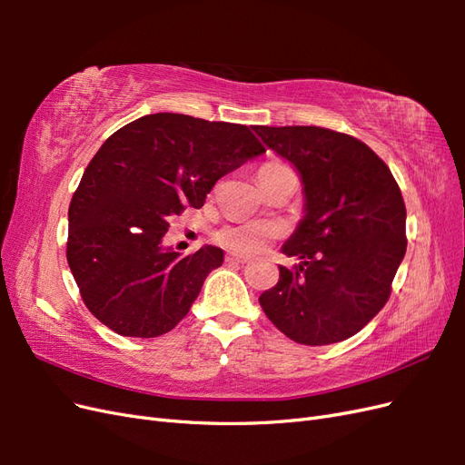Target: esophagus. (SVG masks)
Wrapping results in <instances>:
<instances>
[{"label": "esophagus", "mask_w": 465, "mask_h": 465, "mask_svg": "<svg viewBox=\"0 0 465 465\" xmlns=\"http://www.w3.org/2000/svg\"><path fill=\"white\" fill-rule=\"evenodd\" d=\"M224 260H227L229 263H248V258L246 256H241V254H232V252H229V254H227V258H224Z\"/></svg>", "instance_id": "34e87169"}]
</instances>
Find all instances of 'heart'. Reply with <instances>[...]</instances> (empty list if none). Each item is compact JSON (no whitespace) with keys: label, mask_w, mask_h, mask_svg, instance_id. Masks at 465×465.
Instances as JSON below:
<instances>
[{"label":"heart","mask_w":465,"mask_h":465,"mask_svg":"<svg viewBox=\"0 0 465 465\" xmlns=\"http://www.w3.org/2000/svg\"><path fill=\"white\" fill-rule=\"evenodd\" d=\"M275 168H285L281 164H265L262 171H275ZM260 171V173H262ZM279 234L275 224L267 223H244L236 224V227H227L219 232V241L223 246H227L234 252H242V254H252V252L262 250L267 241Z\"/></svg>","instance_id":"heart-1"}]
</instances>
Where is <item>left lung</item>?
I'll use <instances>...</instances> for the list:
<instances>
[{
    "mask_svg": "<svg viewBox=\"0 0 465 465\" xmlns=\"http://www.w3.org/2000/svg\"><path fill=\"white\" fill-rule=\"evenodd\" d=\"M267 149L302 182L299 227L281 248L301 260L279 265L260 297L265 316L289 340L330 345L361 331L382 311L405 256V203L398 182L359 139L316 125H254Z\"/></svg>",
    "mask_w": 465,
    "mask_h": 465,
    "instance_id": "8db88e82",
    "label": "left lung"
}]
</instances>
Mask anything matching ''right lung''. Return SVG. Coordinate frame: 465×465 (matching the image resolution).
Listing matches in <instances>:
<instances>
[{"mask_svg":"<svg viewBox=\"0 0 465 465\" xmlns=\"http://www.w3.org/2000/svg\"><path fill=\"white\" fill-rule=\"evenodd\" d=\"M263 153L246 125L173 112L112 134L67 213V263L91 314L125 337L171 331L224 252L205 244L182 256L163 242L168 219L200 209L221 176Z\"/></svg>","mask_w":465,"mask_h":465,"instance_id":"1","label":"right lung"}]
</instances>
